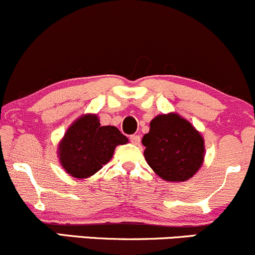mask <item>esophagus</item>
<instances>
[{
  "instance_id": "esophagus-1",
  "label": "esophagus",
  "mask_w": 255,
  "mask_h": 255,
  "mask_svg": "<svg viewBox=\"0 0 255 255\" xmlns=\"http://www.w3.org/2000/svg\"><path fill=\"white\" fill-rule=\"evenodd\" d=\"M130 141L132 142L135 145H138L139 142H141V137H139L138 135H132V136H130Z\"/></svg>"
}]
</instances>
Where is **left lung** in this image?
Returning a JSON list of instances; mask_svg holds the SVG:
<instances>
[{
  "label": "left lung",
  "instance_id": "obj_1",
  "mask_svg": "<svg viewBox=\"0 0 255 255\" xmlns=\"http://www.w3.org/2000/svg\"><path fill=\"white\" fill-rule=\"evenodd\" d=\"M142 144L145 161L164 181H188L204 164V137L178 113L159 114L151 119Z\"/></svg>",
  "mask_w": 255,
  "mask_h": 255
}]
</instances>
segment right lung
Listing matches in <instances>:
<instances>
[{
	"label": "right lung",
	"instance_id": "add662e5",
	"mask_svg": "<svg viewBox=\"0 0 255 255\" xmlns=\"http://www.w3.org/2000/svg\"><path fill=\"white\" fill-rule=\"evenodd\" d=\"M128 142V137L116 127H101L97 114H83L70 125L60 141L59 161L70 176L88 178L112 159L117 145Z\"/></svg>",
	"mask_w": 255,
	"mask_h": 255
}]
</instances>
